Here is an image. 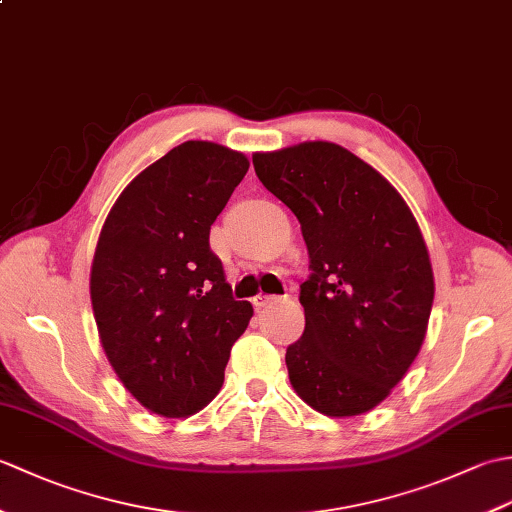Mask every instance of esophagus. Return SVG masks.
<instances>
[{"label": "esophagus", "instance_id": "34e87169", "mask_svg": "<svg viewBox=\"0 0 512 512\" xmlns=\"http://www.w3.org/2000/svg\"><path fill=\"white\" fill-rule=\"evenodd\" d=\"M273 301H279V297L277 295H257V297H253V306L257 310H262V308L268 306V303H273Z\"/></svg>", "mask_w": 512, "mask_h": 512}]
</instances>
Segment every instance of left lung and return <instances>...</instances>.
<instances>
[{"label":"left lung","mask_w":512,"mask_h":512,"mask_svg":"<svg viewBox=\"0 0 512 512\" xmlns=\"http://www.w3.org/2000/svg\"><path fill=\"white\" fill-rule=\"evenodd\" d=\"M264 187L297 215L310 255L288 345L290 383L325 416H358L407 374L427 334L433 270L402 195L352 151L314 140L255 154Z\"/></svg>","instance_id":"left-lung-1"}]
</instances>
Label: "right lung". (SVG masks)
<instances>
[{
    "label": "right lung",
    "mask_w": 512,
    "mask_h": 512,
    "mask_svg": "<svg viewBox=\"0 0 512 512\" xmlns=\"http://www.w3.org/2000/svg\"><path fill=\"white\" fill-rule=\"evenodd\" d=\"M246 171L239 151L187 140L127 184L101 228L90 275L96 328L129 394L158 416L209 405L253 317L209 246Z\"/></svg>",
    "instance_id": "add662e5"
}]
</instances>
